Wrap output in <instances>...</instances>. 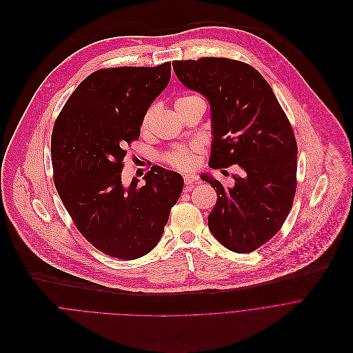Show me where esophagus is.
Listing matches in <instances>:
<instances>
[{"label": "esophagus", "mask_w": 353, "mask_h": 353, "mask_svg": "<svg viewBox=\"0 0 353 353\" xmlns=\"http://www.w3.org/2000/svg\"><path fill=\"white\" fill-rule=\"evenodd\" d=\"M197 178L196 176H193V175H185L183 176V182H185V185H186V190H190L196 183H197Z\"/></svg>", "instance_id": "obj_1"}]
</instances>
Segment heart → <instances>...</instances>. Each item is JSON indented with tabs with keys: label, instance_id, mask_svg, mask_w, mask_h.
Returning <instances> with one entry per match:
<instances>
[{
	"label": "heart",
	"instance_id": "1",
	"mask_svg": "<svg viewBox=\"0 0 353 353\" xmlns=\"http://www.w3.org/2000/svg\"><path fill=\"white\" fill-rule=\"evenodd\" d=\"M197 97L199 96H194V94L181 96L175 100V108L179 107L181 104H183L185 101H189V100H193V99H197ZM156 114H157V104H152L145 111L142 122H140V130H142V133L149 132ZM201 153H203V148L199 143H193V145H189V146L179 145V146L172 148L171 150H168L164 154V161H165L167 165H170L174 170L192 171L197 167Z\"/></svg>",
	"mask_w": 353,
	"mask_h": 353
}]
</instances>
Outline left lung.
Instances as JSON below:
<instances>
[{"mask_svg":"<svg viewBox=\"0 0 353 353\" xmlns=\"http://www.w3.org/2000/svg\"><path fill=\"white\" fill-rule=\"evenodd\" d=\"M172 66L186 88L210 101V167L242 170L232 188L201 176L219 196L208 228L227 249L253 252L281 230L294 204L298 146L292 125L271 86L246 62L203 57Z\"/></svg>","mask_w":353,"mask_h":353,"instance_id":"left-lung-1","label":"left lung"}]
</instances>
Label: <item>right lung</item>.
I'll use <instances>...</instances> for the list:
<instances>
[{"mask_svg":"<svg viewBox=\"0 0 353 353\" xmlns=\"http://www.w3.org/2000/svg\"><path fill=\"white\" fill-rule=\"evenodd\" d=\"M171 62L103 68L81 82L55 119L51 163L55 189L78 231L121 260L148 254L160 241L183 179L153 165L140 186L121 182L126 148L167 88Z\"/></svg>","mask_w":353,"mask_h":353,"instance_id":"right-lung-1","label":"right lung"}]
</instances>
